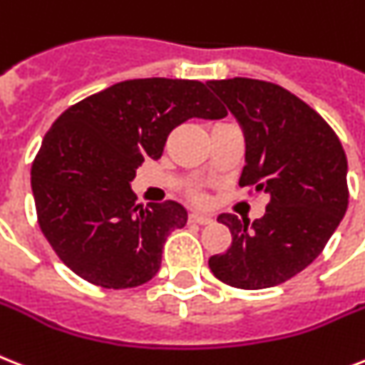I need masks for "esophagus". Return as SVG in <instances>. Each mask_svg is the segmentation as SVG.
I'll use <instances>...</instances> for the list:
<instances>
[{"label": "esophagus", "instance_id": "obj_1", "mask_svg": "<svg viewBox=\"0 0 365 365\" xmlns=\"http://www.w3.org/2000/svg\"><path fill=\"white\" fill-rule=\"evenodd\" d=\"M189 221L198 225H208L212 223L213 217L212 215H206V213H191V215H189Z\"/></svg>", "mask_w": 365, "mask_h": 365}]
</instances>
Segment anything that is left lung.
Returning <instances> with one entry per match:
<instances>
[{
  "mask_svg": "<svg viewBox=\"0 0 365 365\" xmlns=\"http://www.w3.org/2000/svg\"><path fill=\"white\" fill-rule=\"evenodd\" d=\"M210 90L238 120L245 136L240 187L268 195L260 219L221 213L232 244L210 257L219 281L259 290L285 283L322 253L349 206L346 155L321 114L272 82L210 80Z\"/></svg>",
  "mask_w": 365,
  "mask_h": 365,
  "instance_id": "obj_1",
  "label": "left lung"
}]
</instances>
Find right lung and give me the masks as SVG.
Masks as SVG:
<instances>
[{"label": "right lung", "instance_id": "obj_1", "mask_svg": "<svg viewBox=\"0 0 365 365\" xmlns=\"http://www.w3.org/2000/svg\"><path fill=\"white\" fill-rule=\"evenodd\" d=\"M227 110L198 80L135 78L69 106L31 167L38 227L65 266L103 289H133L161 268L165 240L187 223L182 204H136L131 182L159 159L174 127Z\"/></svg>", "mask_w": 365, "mask_h": 365}]
</instances>
